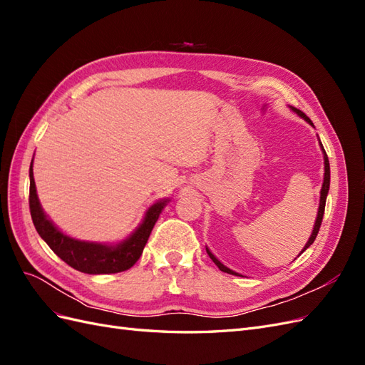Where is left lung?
Masks as SVG:
<instances>
[{"label":"left lung","mask_w":365,"mask_h":365,"mask_svg":"<svg viewBox=\"0 0 365 365\" xmlns=\"http://www.w3.org/2000/svg\"><path fill=\"white\" fill-rule=\"evenodd\" d=\"M294 111L298 114V115H302L307 123H311L312 126H314V123H312V120L309 118V117H306L300 109H297V108H292ZM323 148V146H322ZM323 152H324V182H323V187H322V196H319V208H318V216H317V220H315V225H314V231H312V235H311V237H309V240H307V244L304 245V248H303V251L302 252H304L309 247H311L312 244H314V240H315V237H317V235H318V231H319V227H322V222H323V216H324V207H326V197H327V192H329V185H330V165H329V158H327V153H326V150H324V148H323ZM300 252V254H302ZM207 254L210 256V259H212L213 262H215V264L216 267L220 269V271H224V272H228V274H233V275H239L237 272H235V271H231L230 268H227V267H224L222 263H220L212 252L208 251V248H207Z\"/></svg>","instance_id":"1"}]
</instances>
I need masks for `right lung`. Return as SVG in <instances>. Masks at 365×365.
Masks as SVG:
<instances>
[{"instance_id": "right-lung-1", "label": "right lung", "mask_w": 365, "mask_h": 365, "mask_svg": "<svg viewBox=\"0 0 365 365\" xmlns=\"http://www.w3.org/2000/svg\"><path fill=\"white\" fill-rule=\"evenodd\" d=\"M165 202H168V200L153 204L146 212L145 220H143L141 225L126 240L120 242L117 245L109 247L102 244H93V242L76 240L61 233V231L50 222L48 217L43 215L38 201L36 185L35 180H33V169L30 164L29 205L33 225H35L39 236L47 242V245L56 252L65 263L81 272L114 274L134 267L135 262L141 256L143 248L146 245L153 225H155L158 220L161 210L165 207Z\"/></svg>"}]
</instances>
